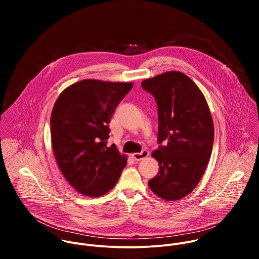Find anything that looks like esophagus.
<instances>
[{"label":"esophagus","mask_w":259,"mask_h":259,"mask_svg":"<svg viewBox=\"0 0 259 259\" xmlns=\"http://www.w3.org/2000/svg\"><path fill=\"white\" fill-rule=\"evenodd\" d=\"M149 155H150V153L147 152L146 150H144V151H142L141 153H134V154H132L131 156H132V158H133L135 161H141V160H143V159L149 157Z\"/></svg>","instance_id":"esophagus-1"}]
</instances>
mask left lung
<instances>
[{
  "label": "left lung",
  "instance_id": "obj_1",
  "mask_svg": "<svg viewBox=\"0 0 259 259\" xmlns=\"http://www.w3.org/2000/svg\"><path fill=\"white\" fill-rule=\"evenodd\" d=\"M141 86L156 98L158 139L166 142L152 154L159 173L149 187L159 198L177 201L194 191L210 160L214 140L210 108L196 83L178 70L145 79Z\"/></svg>",
  "mask_w": 259,
  "mask_h": 259
}]
</instances>
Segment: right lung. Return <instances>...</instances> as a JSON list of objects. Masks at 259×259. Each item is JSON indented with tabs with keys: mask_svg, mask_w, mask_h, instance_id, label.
I'll list each match as a JSON object with an SVG mask.
<instances>
[{
	"mask_svg": "<svg viewBox=\"0 0 259 259\" xmlns=\"http://www.w3.org/2000/svg\"><path fill=\"white\" fill-rule=\"evenodd\" d=\"M133 83L82 80L54 103L50 124L53 154L63 177L77 192L97 198L118 182L127 156L107 146L108 124Z\"/></svg>",
	"mask_w": 259,
	"mask_h": 259,
	"instance_id": "1",
	"label": "right lung"
}]
</instances>
